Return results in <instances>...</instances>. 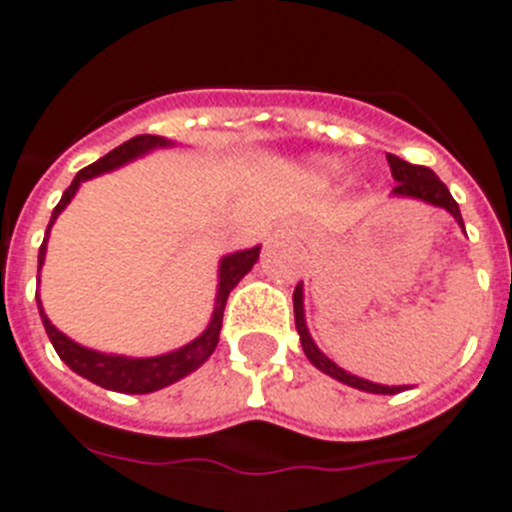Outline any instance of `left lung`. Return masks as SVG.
<instances>
[{"label":"left lung","mask_w":512,"mask_h":512,"mask_svg":"<svg viewBox=\"0 0 512 512\" xmlns=\"http://www.w3.org/2000/svg\"><path fill=\"white\" fill-rule=\"evenodd\" d=\"M386 160H388V165H391L393 181H396V189L391 191L393 196H401V199H417V202H425V204H432V207L445 209V212L453 214V220H456L458 225L464 227V220H461V209H458L456 199H453L451 191H448V186H445V183L440 181V178L435 176L430 168H425V165L406 163V160L391 155V152L386 155ZM292 305H295V329H298V334H300V344H303L305 357H308V360L313 362L318 370H321V373L331 375V378H336L339 383H347V386L357 388V391H368V393H388V396H391V393H399V391H406V388H409V386H381V383L357 378V375L347 373V370L339 368L334 360H329V357L323 355L321 349H318V344L313 342V336H310L308 326H305L303 282L295 287Z\"/></svg>","instance_id":"obj_1"}]
</instances>
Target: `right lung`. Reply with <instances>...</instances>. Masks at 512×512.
I'll return each instance as SVG.
<instances>
[{
	"label": "right lung",
	"instance_id": "1",
	"mask_svg": "<svg viewBox=\"0 0 512 512\" xmlns=\"http://www.w3.org/2000/svg\"><path fill=\"white\" fill-rule=\"evenodd\" d=\"M173 139L155 137V134H139V137L129 139L121 147L108 152L106 157H100L98 163L82 168L77 176H74L72 186L64 191L61 202L56 204L54 212H51V222L46 227V238L41 243V251H38V269L46 261V243L48 233H51V225L56 222L67 204L72 202L77 189L82 183L90 181V178L100 176V173H108V170H116L121 165L137 160V157L147 155L152 150H165V147H173ZM261 246L246 248V251L227 253L220 259V269H217V298H214V310L212 318H209L207 329L196 336L194 342L183 344V347L173 349V352H165V355L157 357H124V355H106V352H98V349H87L82 344H77L74 339H69L67 334H61L54 323L48 321L46 310H43L41 298L38 300V313H41L43 329H46L48 339L54 344L56 355L67 362L69 368L77 375L87 378L90 383L100 388H108V391L119 393H152L160 391V388L170 386V383L181 381L189 373H194L196 368H202L204 362L209 360V355L214 352L217 342H220V329H222V313H225L227 295L233 292V287L238 285L240 279L246 277L253 269V264L259 261Z\"/></svg>",
	"mask_w": 512,
	"mask_h": 512
}]
</instances>
